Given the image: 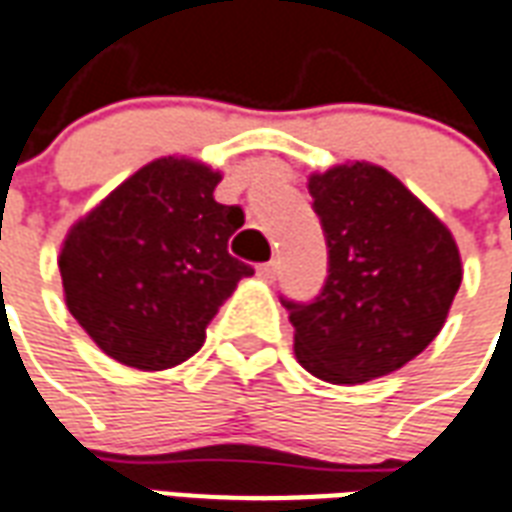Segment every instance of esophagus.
<instances>
[{"mask_svg":"<svg viewBox=\"0 0 512 512\" xmlns=\"http://www.w3.org/2000/svg\"><path fill=\"white\" fill-rule=\"evenodd\" d=\"M275 275H278V261H264V264H259V278L275 281Z\"/></svg>","mask_w":512,"mask_h":512,"instance_id":"34e87169","label":"esophagus"}]
</instances>
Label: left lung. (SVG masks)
I'll use <instances>...</instances> for the list:
<instances>
[{
    "label": "left lung",
    "mask_w": 512,
    "mask_h": 512,
    "mask_svg": "<svg viewBox=\"0 0 512 512\" xmlns=\"http://www.w3.org/2000/svg\"><path fill=\"white\" fill-rule=\"evenodd\" d=\"M308 190L327 240V281L311 302L281 300L294 354L333 384L393 374L445 327L464 275L453 234L374 163L311 174Z\"/></svg>",
    "instance_id": "left-lung-1"
}]
</instances>
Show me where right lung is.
Here are the masks:
<instances>
[{
    "label": "right lung",
    "instance_id": "right-lung-1",
    "mask_svg": "<svg viewBox=\"0 0 512 512\" xmlns=\"http://www.w3.org/2000/svg\"><path fill=\"white\" fill-rule=\"evenodd\" d=\"M218 182L199 160H152L65 237L67 311L117 363L141 371L185 363L220 305L253 275L229 253L245 212L215 201Z\"/></svg>",
    "mask_w": 512,
    "mask_h": 512
}]
</instances>
